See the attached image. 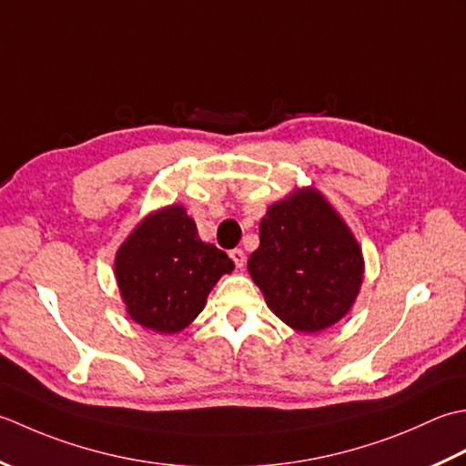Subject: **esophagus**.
Returning a JSON list of instances; mask_svg holds the SVG:
<instances>
[{
    "mask_svg": "<svg viewBox=\"0 0 466 466\" xmlns=\"http://www.w3.org/2000/svg\"><path fill=\"white\" fill-rule=\"evenodd\" d=\"M229 258L233 259L237 269H243V265H245V253H243L241 249H233V251L229 253Z\"/></svg>",
    "mask_w": 466,
    "mask_h": 466,
    "instance_id": "1",
    "label": "esophagus"
}]
</instances>
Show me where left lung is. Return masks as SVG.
Here are the masks:
<instances>
[{
	"label": "left lung",
	"mask_w": 466,
	"mask_h": 466,
	"mask_svg": "<svg viewBox=\"0 0 466 466\" xmlns=\"http://www.w3.org/2000/svg\"><path fill=\"white\" fill-rule=\"evenodd\" d=\"M247 269L283 324L318 334L352 309L364 281V255L321 191L298 187L265 211Z\"/></svg>",
	"instance_id": "1"
}]
</instances>
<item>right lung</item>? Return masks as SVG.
I'll list each match as a JSON object with an SVG mask.
<instances>
[{"instance_id": "1", "label": "right lung", "mask_w": 466, "mask_h": 466, "mask_svg": "<svg viewBox=\"0 0 466 466\" xmlns=\"http://www.w3.org/2000/svg\"><path fill=\"white\" fill-rule=\"evenodd\" d=\"M235 269L227 253L201 241L183 205L150 211L114 258V275L132 321L158 334H178L203 311L207 296Z\"/></svg>"}]
</instances>
